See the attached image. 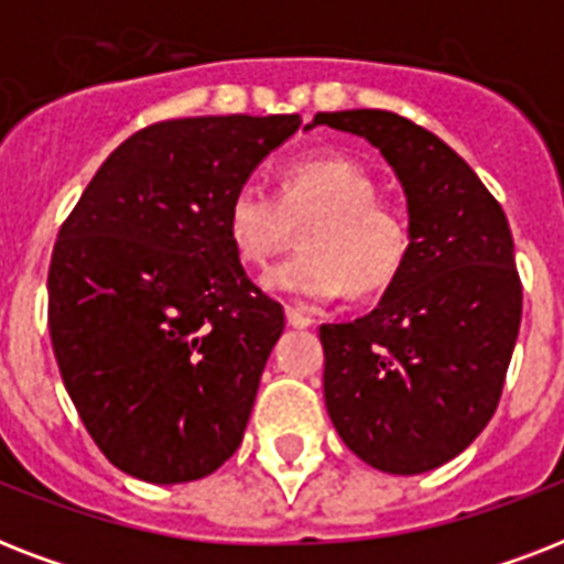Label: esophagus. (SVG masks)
Listing matches in <instances>:
<instances>
[{"label": "esophagus", "instance_id": "34e87169", "mask_svg": "<svg viewBox=\"0 0 564 564\" xmlns=\"http://www.w3.org/2000/svg\"><path fill=\"white\" fill-rule=\"evenodd\" d=\"M286 322H290L292 327H310L313 325V322H316V318L310 316V313H304V310H299V307H286Z\"/></svg>", "mask_w": 564, "mask_h": 564}]
</instances>
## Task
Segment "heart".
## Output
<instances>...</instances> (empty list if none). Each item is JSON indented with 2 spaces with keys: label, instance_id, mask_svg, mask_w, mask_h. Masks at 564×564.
Listing matches in <instances>:
<instances>
[{
  "label": "heart",
  "instance_id": "heart-1",
  "mask_svg": "<svg viewBox=\"0 0 564 564\" xmlns=\"http://www.w3.org/2000/svg\"><path fill=\"white\" fill-rule=\"evenodd\" d=\"M301 229L295 257L265 274V286L322 304L343 290L371 295L401 272L410 254V221L380 198V184L357 161L325 154L290 163L278 195L242 184L230 195L228 239L239 263L263 269Z\"/></svg>",
  "mask_w": 564,
  "mask_h": 564
}]
</instances>
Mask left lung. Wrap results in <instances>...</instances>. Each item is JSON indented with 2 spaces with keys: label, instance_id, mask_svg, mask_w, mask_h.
Wrapping results in <instances>:
<instances>
[{
  "label": "left lung",
  "instance_id": "8db88e82",
  "mask_svg": "<svg viewBox=\"0 0 564 564\" xmlns=\"http://www.w3.org/2000/svg\"><path fill=\"white\" fill-rule=\"evenodd\" d=\"M366 137L401 178L410 254L369 316L322 325L325 403L343 442L386 474L433 471L498 410L521 278L507 213L459 154L392 110L316 113Z\"/></svg>",
  "mask_w": 564,
  "mask_h": 564
}]
</instances>
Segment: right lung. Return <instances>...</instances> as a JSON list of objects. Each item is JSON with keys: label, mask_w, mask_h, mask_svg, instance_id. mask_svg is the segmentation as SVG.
Listing matches in <instances>:
<instances>
[{"label": "right lung", "mask_w": 564, "mask_h": 564, "mask_svg": "<svg viewBox=\"0 0 564 564\" xmlns=\"http://www.w3.org/2000/svg\"><path fill=\"white\" fill-rule=\"evenodd\" d=\"M299 126V113H234L140 128L57 230L52 348L119 471L202 480L242 442L283 307L234 254L228 204Z\"/></svg>", "instance_id": "right-lung-1"}]
</instances>
